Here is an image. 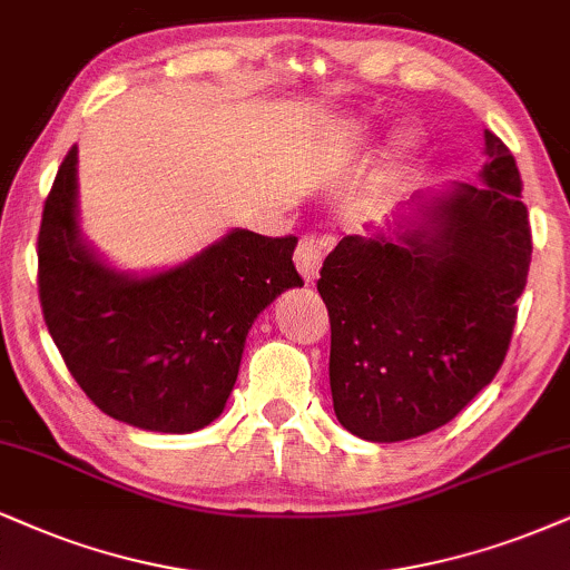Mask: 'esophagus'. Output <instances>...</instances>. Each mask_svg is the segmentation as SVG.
Listing matches in <instances>:
<instances>
[{
	"label": "esophagus",
	"instance_id": "34e87169",
	"mask_svg": "<svg viewBox=\"0 0 570 570\" xmlns=\"http://www.w3.org/2000/svg\"><path fill=\"white\" fill-rule=\"evenodd\" d=\"M320 266H322L320 237L304 235V237H301L298 248H296V269L301 272V277H304L306 283H314V279H317V274H320Z\"/></svg>",
	"mask_w": 570,
	"mask_h": 570
}]
</instances>
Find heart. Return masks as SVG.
<instances>
[{"instance_id":"obj_1","label":"heart","mask_w":570,"mask_h":570,"mask_svg":"<svg viewBox=\"0 0 570 570\" xmlns=\"http://www.w3.org/2000/svg\"><path fill=\"white\" fill-rule=\"evenodd\" d=\"M370 139H372V126L364 121H348L341 129V145L343 150L351 153V156H354V153H362L364 147L370 145ZM420 150H423V131L414 129V126H404V129H399L396 137H393L389 156H385L383 166L377 168L375 179H372L370 198L372 200L389 198L393 189H396L399 179H402L404 168L417 158Z\"/></svg>"}]
</instances>
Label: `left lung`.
I'll return each mask as SVG.
<instances>
[{
	"label": "left lung",
	"mask_w": 570,
	"mask_h": 570,
	"mask_svg": "<svg viewBox=\"0 0 570 570\" xmlns=\"http://www.w3.org/2000/svg\"><path fill=\"white\" fill-rule=\"evenodd\" d=\"M483 156L481 185L412 195L322 264L335 417L364 441L446 425L502 367L531 227L515 158L489 129Z\"/></svg>",
	"instance_id": "8db88e82"
}]
</instances>
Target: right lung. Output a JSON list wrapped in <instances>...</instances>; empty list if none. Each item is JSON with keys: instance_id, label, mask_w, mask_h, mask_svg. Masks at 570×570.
<instances>
[{"instance_id": "1", "label": "right lung", "mask_w": 570, "mask_h": 570, "mask_svg": "<svg viewBox=\"0 0 570 570\" xmlns=\"http://www.w3.org/2000/svg\"><path fill=\"white\" fill-rule=\"evenodd\" d=\"M79 147L49 189L39 298L70 375L105 414L153 433H193L227 406L258 314L304 279L296 237L229 229L187 262L116 269L79 224Z\"/></svg>"}]
</instances>
